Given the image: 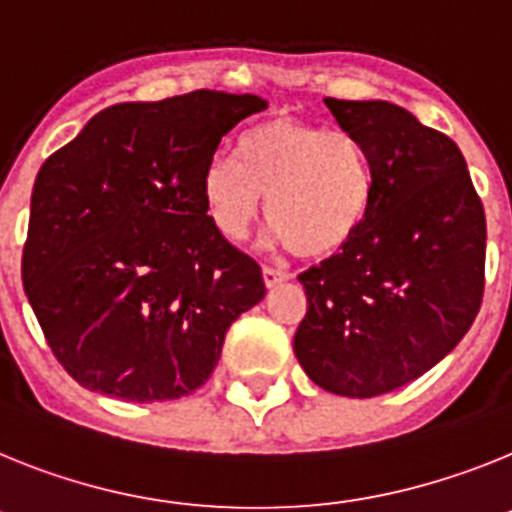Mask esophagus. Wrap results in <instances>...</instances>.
Listing matches in <instances>:
<instances>
[{"mask_svg":"<svg viewBox=\"0 0 512 512\" xmlns=\"http://www.w3.org/2000/svg\"><path fill=\"white\" fill-rule=\"evenodd\" d=\"M288 278H291V273H286V270H278V268H262V281H265V286L273 288L278 286V283H286Z\"/></svg>","mask_w":512,"mask_h":512,"instance_id":"esophagus-1","label":"esophagus"}]
</instances>
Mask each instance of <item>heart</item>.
Segmentation results:
<instances>
[{"instance_id":"obj_1","label":"heart","mask_w":512,"mask_h":512,"mask_svg":"<svg viewBox=\"0 0 512 512\" xmlns=\"http://www.w3.org/2000/svg\"><path fill=\"white\" fill-rule=\"evenodd\" d=\"M376 175L361 136L296 118H273L237 141V159L216 157L201 177L208 219L226 239L265 216L299 257H327L353 239L373 203Z\"/></svg>"}]
</instances>
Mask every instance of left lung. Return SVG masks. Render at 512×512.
Segmentation results:
<instances>
[{
  "label": "left lung",
  "mask_w": 512,
  "mask_h": 512,
  "mask_svg": "<svg viewBox=\"0 0 512 512\" xmlns=\"http://www.w3.org/2000/svg\"><path fill=\"white\" fill-rule=\"evenodd\" d=\"M361 136L376 190L342 252L304 270L293 353L311 381L368 399L420 379L469 332L484 296L487 221L464 154L384 100L324 97Z\"/></svg>",
  "instance_id": "1"
}]
</instances>
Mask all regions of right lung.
Returning <instances> with one entry per match:
<instances>
[{
    "mask_svg": "<svg viewBox=\"0 0 512 512\" xmlns=\"http://www.w3.org/2000/svg\"><path fill=\"white\" fill-rule=\"evenodd\" d=\"M268 102L195 90L97 113L35 177L22 286L48 348L84 389L123 402L203 386L262 270L208 219L203 170Z\"/></svg>",
    "mask_w": 512,
    "mask_h": 512,
    "instance_id": "1",
    "label": "right lung"
}]
</instances>
